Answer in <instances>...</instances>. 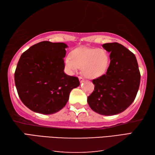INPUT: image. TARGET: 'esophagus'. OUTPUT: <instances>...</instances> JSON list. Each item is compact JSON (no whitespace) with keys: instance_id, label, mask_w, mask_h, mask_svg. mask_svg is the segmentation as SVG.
Returning a JSON list of instances; mask_svg holds the SVG:
<instances>
[{"instance_id":"34e87169","label":"esophagus","mask_w":155,"mask_h":155,"mask_svg":"<svg viewBox=\"0 0 155 155\" xmlns=\"http://www.w3.org/2000/svg\"><path fill=\"white\" fill-rule=\"evenodd\" d=\"M79 80H80V82H83L84 81V78L83 77L80 76V77H79Z\"/></svg>"}]
</instances>
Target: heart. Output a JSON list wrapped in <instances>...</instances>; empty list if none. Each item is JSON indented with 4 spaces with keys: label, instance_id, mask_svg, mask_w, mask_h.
<instances>
[{
    "label": "heart",
    "instance_id": "heart-1",
    "mask_svg": "<svg viewBox=\"0 0 155 155\" xmlns=\"http://www.w3.org/2000/svg\"><path fill=\"white\" fill-rule=\"evenodd\" d=\"M109 65V56L104 49L80 47L64 59V66L68 73L74 74L81 68L83 74L87 78L102 76Z\"/></svg>",
    "mask_w": 155,
    "mask_h": 155
}]
</instances>
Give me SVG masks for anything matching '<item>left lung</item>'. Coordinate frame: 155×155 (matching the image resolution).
<instances>
[{
    "label": "left lung",
    "instance_id": "obj_1",
    "mask_svg": "<svg viewBox=\"0 0 155 155\" xmlns=\"http://www.w3.org/2000/svg\"><path fill=\"white\" fill-rule=\"evenodd\" d=\"M110 53L105 74L92 80L94 90L87 97L91 110L104 116L124 112L134 102L140 86V74L134 54L118 43L102 45Z\"/></svg>",
    "mask_w": 155,
    "mask_h": 155
}]
</instances>
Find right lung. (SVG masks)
<instances>
[{
	"label": "right lung",
	"instance_id": "1",
	"mask_svg": "<svg viewBox=\"0 0 155 155\" xmlns=\"http://www.w3.org/2000/svg\"><path fill=\"white\" fill-rule=\"evenodd\" d=\"M64 43L41 41L21 55L15 72L21 100L32 111L52 114L67 104L72 89L80 86L77 77L64 73Z\"/></svg>",
	"mask_w": 155,
	"mask_h": 155
}]
</instances>
